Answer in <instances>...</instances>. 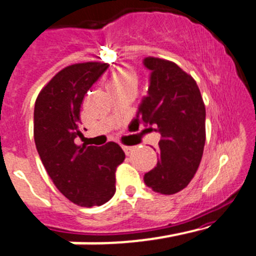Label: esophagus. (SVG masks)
Segmentation results:
<instances>
[{"mask_svg":"<svg viewBox=\"0 0 256 256\" xmlns=\"http://www.w3.org/2000/svg\"><path fill=\"white\" fill-rule=\"evenodd\" d=\"M122 149H124V152H125L126 155H130L131 152H134V149H135V148L134 146H122Z\"/></svg>","mask_w":256,"mask_h":256,"instance_id":"1","label":"esophagus"}]
</instances>
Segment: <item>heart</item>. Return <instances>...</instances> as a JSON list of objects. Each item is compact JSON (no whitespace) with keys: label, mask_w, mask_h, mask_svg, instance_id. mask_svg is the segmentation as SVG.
<instances>
[{"label":"heart","mask_w":256,"mask_h":256,"mask_svg":"<svg viewBox=\"0 0 256 256\" xmlns=\"http://www.w3.org/2000/svg\"><path fill=\"white\" fill-rule=\"evenodd\" d=\"M138 86V76L134 70L128 68H120L114 72L107 83L108 90H125V88H135Z\"/></svg>","instance_id":"heart-1"}]
</instances>
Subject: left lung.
Returning a JSON list of instances; mask_svg holds the SVG:
<instances>
[{
	"label": "left lung",
	"instance_id": "1",
	"mask_svg": "<svg viewBox=\"0 0 256 256\" xmlns=\"http://www.w3.org/2000/svg\"><path fill=\"white\" fill-rule=\"evenodd\" d=\"M148 94L134 118L162 135L156 166L144 176L154 192L174 194L187 187L200 166L206 142V108L196 80L176 63L145 58Z\"/></svg>",
	"mask_w": 256,
	"mask_h": 256
}]
</instances>
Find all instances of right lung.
I'll use <instances>...</instances> for the list:
<instances>
[{
  "label": "right lung",
  "instance_id": "obj_1",
  "mask_svg": "<svg viewBox=\"0 0 256 256\" xmlns=\"http://www.w3.org/2000/svg\"><path fill=\"white\" fill-rule=\"evenodd\" d=\"M108 64H73L62 69L35 102L34 139L39 156L59 192L82 207L101 206L116 192V168L125 152L114 142L104 146L76 144L80 104Z\"/></svg>",
  "mask_w": 256,
  "mask_h": 256
}]
</instances>
